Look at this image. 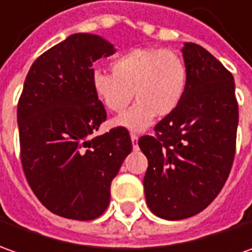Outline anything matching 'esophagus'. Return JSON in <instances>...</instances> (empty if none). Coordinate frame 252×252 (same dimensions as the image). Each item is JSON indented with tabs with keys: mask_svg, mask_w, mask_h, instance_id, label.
<instances>
[{
	"mask_svg": "<svg viewBox=\"0 0 252 252\" xmlns=\"http://www.w3.org/2000/svg\"><path fill=\"white\" fill-rule=\"evenodd\" d=\"M131 141H132V145H134V148H136V142H138V135L131 134Z\"/></svg>",
	"mask_w": 252,
	"mask_h": 252,
	"instance_id": "1",
	"label": "esophagus"
}]
</instances>
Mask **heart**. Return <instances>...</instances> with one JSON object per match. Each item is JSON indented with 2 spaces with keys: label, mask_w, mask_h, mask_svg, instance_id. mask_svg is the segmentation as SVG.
<instances>
[{
  "label": "heart",
  "mask_w": 252,
  "mask_h": 252,
  "mask_svg": "<svg viewBox=\"0 0 252 252\" xmlns=\"http://www.w3.org/2000/svg\"><path fill=\"white\" fill-rule=\"evenodd\" d=\"M113 74L94 69L92 89L96 97L111 113L120 114L118 126L142 131L153 118L173 114L186 96L188 71L183 57L173 50L139 47L120 54L111 63Z\"/></svg>",
  "instance_id": "b5f03b06"
}]
</instances>
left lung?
Wrapping results in <instances>:
<instances>
[{"label": "left lung", "instance_id": "obj_1", "mask_svg": "<svg viewBox=\"0 0 252 252\" xmlns=\"http://www.w3.org/2000/svg\"><path fill=\"white\" fill-rule=\"evenodd\" d=\"M183 56L188 71L184 99L155 126V135L138 141L148 158L146 204L167 220L194 216L220 192L234 160L239 124L230 71L195 43H186Z\"/></svg>", "mask_w": 252, "mask_h": 252}]
</instances>
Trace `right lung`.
Wrapping results in <instances>:
<instances>
[{
	"mask_svg": "<svg viewBox=\"0 0 252 252\" xmlns=\"http://www.w3.org/2000/svg\"><path fill=\"white\" fill-rule=\"evenodd\" d=\"M114 51L96 34L69 36L32 64L18 101L25 177L40 202L66 219L103 215L111 181L132 151L124 126L96 135L107 113L92 89V65Z\"/></svg>",
	"mask_w": 252,
	"mask_h": 252,
	"instance_id": "1",
	"label": "right lung"
}]
</instances>
